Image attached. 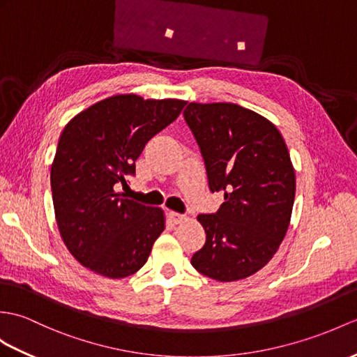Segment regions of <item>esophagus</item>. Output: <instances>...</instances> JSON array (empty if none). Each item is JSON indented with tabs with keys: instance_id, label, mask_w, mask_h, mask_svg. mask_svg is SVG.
I'll return each instance as SVG.
<instances>
[{
	"instance_id": "obj_1",
	"label": "esophagus",
	"mask_w": 357,
	"mask_h": 357,
	"mask_svg": "<svg viewBox=\"0 0 357 357\" xmlns=\"http://www.w3.org/2000/svg\"><path fill=\"white\" fill-rule=\"evenodd\" d=\"M169 216H170V219L173 220V223H181L182 220H185L184 214H179V213H176V211H170Z\"/></svg>"
}]
</instances>
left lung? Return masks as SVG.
Returning <instances> with one entry per match:
<instances>
[{
    "mask_svg": "<svg viewBox=\"0 0 357 357\" xmlns=\"http://www.w3.org/2000/svg\"><path fill=\"white\" fill-rule=\"evenodd\" d=\"M184 119L205 162L210 190L225 202L199 214L205 229L193 268L218 281L252 275L272 259L291 223L295 170L273 124L234 103H188Z\"/></svg>",
    "mask_w": 357,
    "mask_h": 357,
    "instance_id": "obj_1",
    "label": "left lung"
}]
</instances>
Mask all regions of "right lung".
Segmentation results:
<instances>
[{
  "instance_id": "add662e5",
  "label": "right lung",
  "mask_w": 357,
  "mask_h": 357,
  "mask_svg": "<svg viewBox=\"0 0 357 357\" xmlns=\"http://www.w3.org/2000/svg\"><path fill=\"white\" fill-rule=\"evenodd\" d=\"M185 103L119 94L65 126L50 176L53 205L65 246L85 268L124 278L144 266L165 228L164 211L115 188L128 185L147 141L175 121Z\"/></svg>"
}]
</instances>
